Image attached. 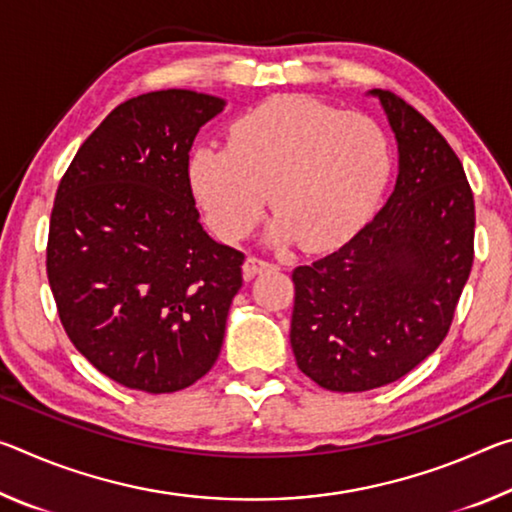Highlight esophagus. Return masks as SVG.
Instances as JSON below:
<instances>
[{
    "label": "esophagus",
    "mask_w": 512,
    "mask_h": 512,
    "mask_svg": "<svg viewBox=\"0 0 512 512\" xmlns=\"http://www.w3.org/2000/svg\"><path fill=\"white\" fill-rule=\"evenodd\" d=\"M273 264L266 262V259H259V257H246L244 262V277L246 280H250V277L259 275L262 271H266V268H271Z\"/></svg>",
    "instance_id": "1"
}]
</instances>
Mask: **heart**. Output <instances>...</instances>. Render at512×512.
Segmentation results:
<instances>
[{"mask_svg": "<svg viewBox=\"0 0 512 512\" xmlns=\"http://www.w3.org/2000/svg\"><path fill=\"white\" fill-rule=\"evenodd\" d=\"M391 171V140L379 121L307 94H280L241 115L228 146H198L189 185L225 241L250 235L271 192L277 214L268 244L332 250L375 210Z\"/></svg>", "mask_w": 512, "mask_h": 512, "instance_id": "obj_1", "label": "heart"}]
</instances>
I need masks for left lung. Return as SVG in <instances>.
<instances>
[{
	"mask_svg": "<svg viewBox=\"0 0 512 512\" xmlns=\"http://www.w3.org/2000/svg\"><path fill=\"white\" fill-rule=\"evenodd\" d=\"M366 94L397 142L393 194L348 244L293 271L296 363L336 393L386 386L427 359L474 259V198L452 146L397 94Z\"/></svg>",
	"mask_w": 512,
	"mask_h": 512,
	"instance_id": "8db88e82",
	"label": "left lung"
}]
</instances>
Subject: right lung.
Instances as JSON below:
<instances>
[{
	"mask_svg": "<svg viewBox=\"0 0 512 512\" xmlns=\"http://www.w3.org/2000/svg\"><path fill=\"white\" fill-rule=\"evenodd\" d=\"M225 99L160 90L121 103L60 180L47 275L69 341L144 393L192 386L219 359L239 250L201 225L189 149Z\"/></svg>",
	"mask_w": 512,
	"mask_h": 512,
	"instance_id": "obj_1",
	"label": "right lung"
}]
</instances>
